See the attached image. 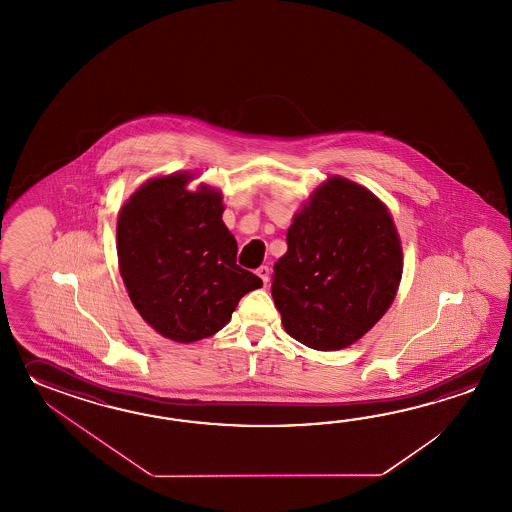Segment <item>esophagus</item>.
<instances>
[{"label": "esophagus", "mask_w": 512, "mask_h": 512, "mask_svg": "<svg viewBox=\"0 0 512 512\" xmlns=\"http://www.w3.org/2000/svg\"><path fill=\"white\" fill-rule=\"evenodd\" d=\"M269 267H267V265H261V267H258V269H256V274H258V276H260L261 280H263V283H267L269 282Z\"/></svg>", "instance_id": "1"}]
</instances>
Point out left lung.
<instances>
[{"instance_id":"8db88e82","label":"left lung","mask_w":512,"mask_h":512,"mask_svg":"<svg viewBox=\"0 0 512 512\" xmlns=\"http://www.w3.org/2000/svg\"><path fill=\"white\" fill-rule=\"evenodd\" d=\"M401 276L403 245L388 207L366 186L331 175L294 214L272 300L291 337L335 351L381 320Z\"/></svg>"}]
</instances>
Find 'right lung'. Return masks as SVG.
<instances>
[{"instance_id":"1","label":"right lung","mask_w":512,"mask_h":512,"mask_svg":"<svg viewBox=\"0 0 512 512\" xmlns=\"http://www.w3.org/2000/svg\"><path fill=\"white\" fill-rule=\"evenodd\" d=\"M192 172L152 177L122 205L117 256L122 282L142 320L190 344L229 324L260 278L236 263L238 243L223 223V194Z\"/></svg>"}]
</instances>
